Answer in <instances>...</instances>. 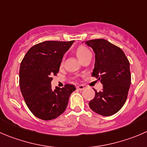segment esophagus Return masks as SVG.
<instances>
[{"instance_id":"34e87169","label":"esophagus","mask_w":147,"mask_h":147,"mask_svg":"<svg viewBox=\"0 0 147 147\" xmlns=\"http://www.w3.org/2000/svg\"><path fill=\"white\" fill-rule=\"evenodd\" d=\"M84 88H85V87H84L83 85H79L77 86V89H78L79 90H82Z\"/></svg>"}]
</instances>
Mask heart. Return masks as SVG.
<instances>
[{
	"mask_svg": "<svg viewBox=\"0 0 147 147\" xmlns=\"http://www.w3.org/2000/svg\"><path fill=\"white\" fill-rule=\"evenodd\" d=\"M76 53H77V55H78V58H79L80 60H82V59H83L84 58L86 57L88 55H90L91 52L86 47L80 46L77 49Z\"/></svg>",
	"mask_w": 147,
	"mask_h": 147,
	"instance_id": "obj_1",
	"label": "heart"
}]
</instances>
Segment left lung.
<instances>
[{"mask_svg": "<svg viewBox=\"0 0 147 147\" xmlns=\"http://www.w3.org/2000/svg\"><path fill=\"white\" fill-rule=\"evenodd\" d=\"M95 55L92 76L100 80L103 88L95 90V98L89 106L94 112L104 116L117 113L127 98L131 85L130 64L121 49L103 39L85 42Z\"/></svg>", "mask_w": 147, "mask_h": 147, "instance_id": "1", "label": "left lung"}]
</instances>
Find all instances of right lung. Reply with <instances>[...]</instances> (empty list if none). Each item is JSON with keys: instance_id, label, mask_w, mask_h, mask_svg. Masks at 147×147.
<instances>
[{"instance_id": "add662e5", "label": "right lung", "mask_w": 147, "mask_h": 147, "mask_svg": "<svg viewBox=\"0 0 147 147\" xmlns=\"http://www.w3.org/2000/svg\"><path fill=\"white\" fill-rule=\"evenodd\" d=\"M74 41H46L33 46L21 63L19 85L26 104L31 113L45 121L60 116L67 106L73 85L52 89V77L57 75L64 54Z\"/></svg>"}]
</instances>
